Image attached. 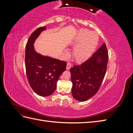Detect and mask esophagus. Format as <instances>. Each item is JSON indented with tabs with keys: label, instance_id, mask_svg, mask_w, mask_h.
<instances>
[{
	"label": "esophagus",
	"instance_id": "34e87169",
	"mask_svg": "<svg viewBox=\"0 0 133 133\" xmlns=\"http://www.w3.org/2000/svg\"><path fill=\"white\" fill-rule=\"evenodd\" d=\"M71 66H72V65H71V63L70 62H68L67 63V65H66V70H69Z\"/></svg>",
	"mask_w": 133,
	"mask_h": 133
}]
</instances>
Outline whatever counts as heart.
<instances>
[{"label": "heart", "mask_w": 133, "mask_h": 133, "mask_svg": "<svg viewBox=\"0 0 133 133\" xmlns=\"http://www.w3.org/2000/svg\"><path fill=\"white\" fill-rule=\"evenodd\" d=\"M98 35L95 32L87 29L80 30L76 36L73 45V57L76 62L81 63L89 59L98 44ZM66 54H68L66 51Z\"/></svg>", "instance_id": "heart-1"}]
</instances>
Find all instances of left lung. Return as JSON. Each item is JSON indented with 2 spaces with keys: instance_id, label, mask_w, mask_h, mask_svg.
Segmentation results:
<instances>
[{
  "instance_id": "obj_1",
  "label": "left lung",
  "mask_w": 133,
  "mask_h": 133,
  "mask_svg": "<svg viewBox=\"0 0 133 133\" xmlns=\"http://www.w3.org/2000/svg\"><path fill=\"white\" fill-rule=\"evenodd\" d=\"M108 62V52L103 43L89 59L70 68L71 92L75 99L86 101L98 92L106 73Z\"/></svg>"
}]
</instances>
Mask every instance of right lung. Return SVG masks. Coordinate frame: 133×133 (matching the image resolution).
I'll list each match as a JSON object with an SVG mask.
<instances>
[{
    "instance_id": "1",
    "label": "right lung",
    "mask_w": 133,
    "mask_h": 133,
    "mask_svg": "<svg viewBox=\"0 0 133 133\" xmlns=\"http://www.w3.org/2000/svg\"><path fill=\"white\" fill-rule=\"evenodd\" d=\"M46 27H39L33 32L25 46V65L28 82L32 89L41 96L55 91L59 76L66 70V63L57 59L42 55L34 50L33 44Z\"/></svg>"
}]
</instances>
